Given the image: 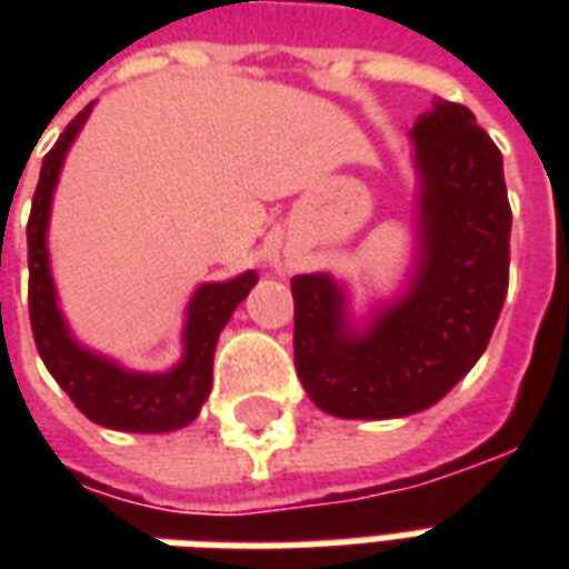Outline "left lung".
<instances>
[{"label":"left lung","instance_id":"1","mask_svg":"<svg viewBox=\"0 0 569 569\" xmlns=\"http://www.w3.org/2000/svg\"><path fill=\"white\" fill-rule=\"evenodd\" d=\"M411 256L366 301L329 271L298 273L296 369L313 406L345 420L427 411L476 366L509 289L512 210L502 154L466 106L432 100L408 133Z\"/></svg>","mask_w":569,"mask_h":569}]
</instances>
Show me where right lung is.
I'll return each instance as SVG.
<instances>
[{"label": "right lung", "mask_w": 569, "mask_h": 569, "mask_svg": "<svg viewBox=\"0 0 569 569\" xmlns=\"http://www.w3.org/2000/svg\"><path fill=\"white\" fill-rule=\"evenodd\" d=\"M93 103L69 121L54 149L44 154L36 198H32L27 247H30V322L44 369L51 371L63 393L76 402L81 415L106 429L118 432H173L198 418L212 390V357L219 335L231 320L237 305L256 286V273L243 271L228 280H210L188 298L182 320V353L170 369L137 371L116 357H106L93 347L81 345L67 313L60 308L48 228L54 210V191L63 163L79 140Z\"/></svg>", "instance_id": "right-lung-1"}]
</instances>
